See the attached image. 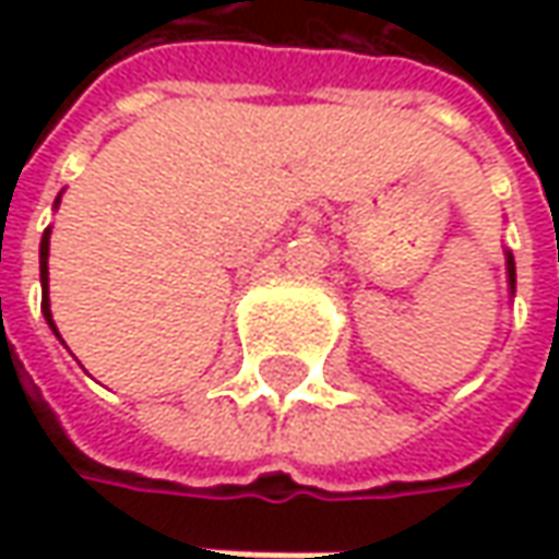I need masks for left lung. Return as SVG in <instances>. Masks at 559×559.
Returning <instances> with one entry per match:
<instances>
[{"label":"left lung","mask_w":559,"mask_h":559,"mask_svg":"<svg viewBox=\"0 0 559 559\" xmlns=\"http://www.w3.org/2000/svg\"><path fill=\"white\" fill-rule=\"evenodd\" d=\"M507 280H510V292H516V267H513V254L507 251Z\"/></svg>","instance_id":"left-lung-1"}]
</instances>
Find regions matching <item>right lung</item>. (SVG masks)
Segmentation results:
<instances>
[{"label": "right lung", "instance_id": "right-lung-1", "mask_svg": "<svg viewBox=\"0 0 559 559\" xmlns=\"http://www.w3.org/2000/svg\"><path fill=\"white\" fill-rule=\"evenodd\" d=\"M39 283H43V313H46V323L55 330L52 311H49V229L43 233V242H39ZM55 335H58V330H55Z\"/></svg>", "mask_w": 559, "mask_h": 559}]
</instances>
